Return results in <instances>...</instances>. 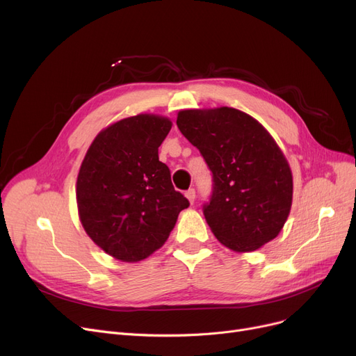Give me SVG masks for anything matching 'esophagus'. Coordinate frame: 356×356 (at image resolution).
Wrapping results in <instances>:
<instances>
[{"label":"esophagus","mask_w":356,"mask_h":356,"mask_svg":"<svg viewBox=\"0 0 356 356\" xmlns=\"http://www.w3.org/2000/svg\"><path fill=\"white\" fill-rule=\"evenodd\" d=\"M184 196L188 197V200L191 202V205H193V204H195V196H196L195 189H189V191H186V193H184Z\"/></svg>","instance_id":"34e87169"}]
</instances>
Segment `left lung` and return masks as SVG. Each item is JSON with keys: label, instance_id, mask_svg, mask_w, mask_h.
Returning <instances> with one entry per match:
<instances>
[{"label": "left lung", "instance_id": "left-lung-1", "mask_svg": "<svg viewBox=\"0 0 356 356\" xmlns=\"http://www.w3.org/2000/svg\"><path fill=\"white\" fill-rule=\"evenodd\" d=\"M177 127L202 154L213 179L204 215L228 249L249 253L281 233L292 205V172L254 118L233 107L188 109Z\"/></svg>", "mask_w": 356, "mask_h": 356}]
</instances>
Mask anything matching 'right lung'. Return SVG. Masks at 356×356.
Masks as SVG:
<instances>
[{"label":"right lung","instance_id":"right-lung-1","mask_svg":"<svg viewBox=\"0 0 356 356\" xmlns=\"http://www.w3.org/2000/svg\"><path fill=\"white\" fill-rule=\"evenodd\" d=\"M165 116L141 113L97 134L76 177V207L87 236L109 256L135 264L165 243L189 200L172 184L159 147Z\"/></svg>","mask_w":356,"mask_h":356}]
</instances>
